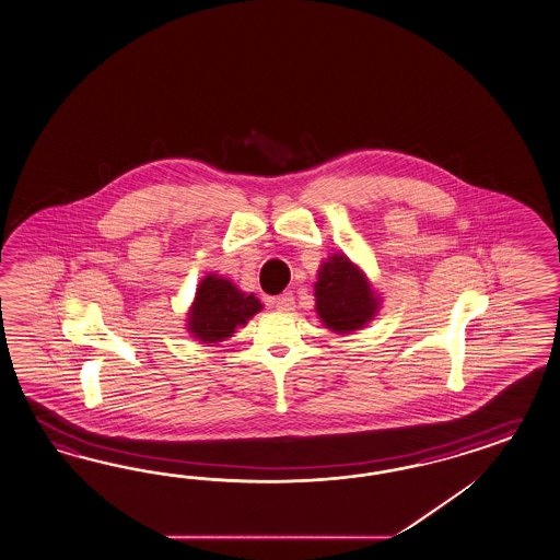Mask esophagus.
Here are the masks:
<instances>
[{"mask_svg":"<svg viewBox=\"0 0 560 560\" xmlns=\"http://www.w3.org/2000/svg\"><path fill=\"white\" fill-rule=\"evenodd\" d=\"M272 306L273 308H278V311H292V308H294V296H292V292H284V294L272 299Z\"/></svg>","mask_w":560,"mask_h":560,"instance_id":"34e87169","label":"esophagus"}]
</instances>
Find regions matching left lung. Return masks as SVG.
<instances>
[{
    "instance_id": "left-lung-1",
    "label": "left lung",
    "mask_w": 560,
    "mask_h": 560,
    "mask_svg": "<svg viewBox=\"0 0 560 560\" xmlns=\"http://www.w3.org/2000/svg\"><path fill=\"white\" fill-rule=\"evenodd\" d=\"M315 282L316 315L332 332H353L372 320L380 299L370 280L345 254L320 264Z\"/></svg>"
}]
</instances>
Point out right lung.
<instances>
[{
  "label": "right lung",
  "mask_w": 560,
  "mask_h": 560,
  "mask_svg": "<svg viewBox=\"0 0 560 560\" xmlns=\"http://www.w3.org/2000/svg\"><path fill=\"white\" fill-rule=\"evenodd\" d=\"M259 311L261 302L254 294H245L223 276L209 273L197 288L187 329L202 343H219Z\"/></svg>",
  "instance_id": "1"
}]
</instances>
